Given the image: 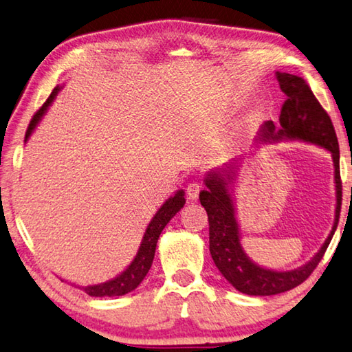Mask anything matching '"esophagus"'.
Returning a JSON list of instances; mask_svg holds the SVG:
<instances>
[{
	"label": "esophagus",
	"instance_id": "34e87169",
	"mask_svg": "<svg viewBox=\"0 0 352 352\" xmlns=\"http://www.w3.org/2000/svg\"><path fill=\"white\" fill-rule=\"evenodd\" d=\"M200 190H201V184L198 183V182L188 183L186 194H188V197L190 198V200H197V197H198V194H200Z\"/></svg>",
	"mask_w": 352,
	"mask_h": 352
}]
</instances>
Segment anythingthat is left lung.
Returning a JSON list of instances; mask_svg holds the SVG:
<instances>
[{
	"label": "left lung",
	"instance_id": "obj_1",
	"mask_svg": "<svg viewBox=\"0 0 352 352\" xmlns=\"http://www.w3.org/2000/svg\"><path fill=\"white\" fill-rule=\"evenodd\" d=\"M280 89L286 95V100L280 111V129L277 133L272 121H266L261 127L263 140H280L283 137L298 138L322 146L332 154L336 168V190L337 206L334 226L327 241L323 243L316 257L302 267L294 271H271L260 267L246 257L240 246L239 225L234 214V203L229 194L228 182L232 174L214 172L204 183L208 189L200 192V203L206 209L209 220V251L219 271L223 274L235 289L248 296H276L302 285L308 278L317 265L320 263L329 241L334 235L342 208V178H340V151H338L337 135L328 112L318 103L302 76L277 72Z\"/></svg>",
	"mask_w": 352,
	"mask_h": 352
}]
</instances>
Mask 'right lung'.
<instances>
[{
	"instance_id": "1",
	"label": "right lung",
	"mask_w": 352,
	"mask_h": 352,
	"mask_svg": "<svg viewBox=\"0 0 352 352\" xmlns=\"http://www.w3.org/2000/svg\"><path fill=\"white\" fill-rule=\"evenodd\" d=\"M58 91H60V86H56L52 91V94L49 95L46 103H44L40 109L35 112L34 117H32L30 123L28 126V131H25V140L29 138L32 131H34L35 126L38 124V121L41 120L44 113H46L47 107L50 106V103H52ZM184 201H186L184 200V192L183 190H178L174 197H170L169 200L158 209V212L155 214L154 219L151 220L148 229H146L142 245H140L135 258H133L132 263L127 266L126 271L121 272L120 276L115 277L113 280H109V282L101 283V285H94V286H82L81 289L91 297L124 296V294L135 289V287L143 282L146 274H148L151 270L152 261H154L155 248H157L160 234H162L164 226L168 225L172 217H174L178 210L183 208Z\"/></svg>"
}]
</instances>
